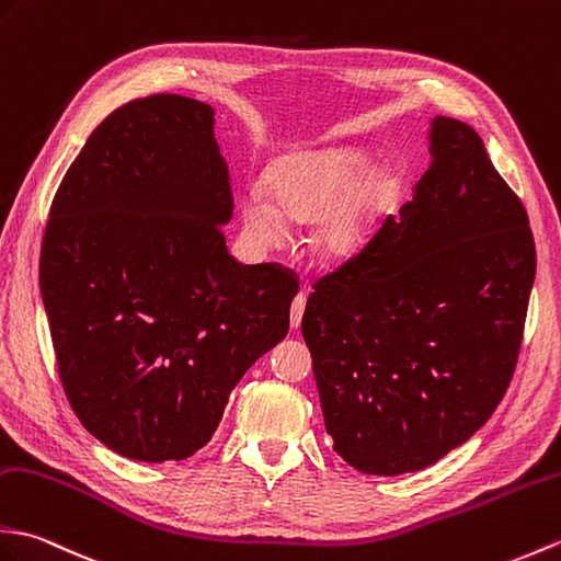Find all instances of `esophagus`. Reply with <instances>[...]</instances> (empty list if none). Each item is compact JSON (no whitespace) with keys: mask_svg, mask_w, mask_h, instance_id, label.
<instances>
[{"mask_svg":"<svg viewBox=\"0 0 561 561\" xmlns=\"http://www.w3.org/2000/svg\"><path fill=\"white\" fill-rule=\"evenodd\" d=\"M304 310H306V294H298L291 304V330L301 328L304 320Z\"/></svg>","mask_w":561,"mask_h":561,"instance_id":"obj_1","label":"esophagus"}]
</instances>
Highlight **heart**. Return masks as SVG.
I'll return each instance as SVG.
<instances>
[{"label": "heart", "mask_w": 561, "mask_h": 561, "mask_svg": "<svg viewBox=\"0 0 561 561\" xmlns=\"http://www.w3.org/2000/svg\"><path fill=\"white\" fill-rule=\"evenodd\" d=\"M370 158L354 148H318L282 158L267 174L272 198L284 213L316 215V243L330 257L366 249L394 195V179L382 169L366 178ZM260 188L241 198L243 227L260 243L284 239V217Z\"/></svg>", "instance_id": "heart-1"}]
</instances>
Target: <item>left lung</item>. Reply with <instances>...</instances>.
Here are the masks:
<instances>
[{"label":"left lung","instance_id":"obj_1","mask_svg":"<svg viewBox=\"0 0 561 561\" xmlns=\"http://www.w3.org/2000/svg\"><path fill=\"white\" fill-rule=\"evenodd\" d=\"M413 201L318 282L301 332L334 451L368 476L421 471L471 439L516 366L536 243L471 126L435 116Z\"/></svg>","mask_w":561,"mask_h":561}]
</instances>
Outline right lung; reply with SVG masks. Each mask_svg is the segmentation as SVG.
<instances>
[{
	"instance_id": "1",
	"label": "right lung",
	"mask_w": 561,
	"mask_h": 561,
	"mask_svg": "<svg viewBox=\"0 0 561 561\" xmlns=\"http://www.w3.org/2000/svg\"><path fill=\"white\" fill-rule=\"evenodd\" d=\"M231 210L215 110L184 95L112 112L51 201L41 294L64 392L126 459L193 457L289 332L298 284L229 255Z\"/></svg>"
}]
</instances>
